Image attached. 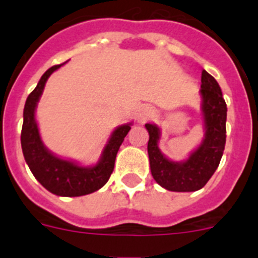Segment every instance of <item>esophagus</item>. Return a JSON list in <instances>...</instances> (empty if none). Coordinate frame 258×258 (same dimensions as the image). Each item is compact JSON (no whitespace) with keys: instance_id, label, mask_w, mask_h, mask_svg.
Returning <instances> with one entry per match:
<instances>
[{"instance_id":"1","label":"esophagus","mask_w":258,"mask_h":258,"mask_svg":"<svg viewBox=\"0 0 258 258\" xmlns=\"http://www.w3.org/2000/svg\"><path fill=\"white\" fill-rule=\"evenodd\" d=\"M154 109H152L151 107H142V108L140 109V113H138V120H140L141 122L147 121L149 118H151L152 116H154Z\"/></svg>"}]
</instances>
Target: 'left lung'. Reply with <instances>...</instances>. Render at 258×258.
Listing matches in <instances>:
<instances>
[{"label":"left lung","mask_w":258,"mask_h":258,"mask_svg":"<svg viewBox=\"0 0 258 258\" xmlns=\"http://www.w3.org/2000/svg\"><path fill=\"white\" fill-rule=\"evenodd\" d=\"M200 94L206 134L203 142L187 160L173 161L164 156L159 149L160 129L155 124H146L150 134L147 151L151 174L166 190L177 192L200 190L220 165L226 143L227 107L218 83L204 70L202 72Z\"/></svg>","instance_id":"obj_1"}]
</instances>
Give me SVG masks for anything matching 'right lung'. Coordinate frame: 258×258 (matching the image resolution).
Wrapping results in <instances>:
<instances>
[{
	"label": "right lung",
	"instance_id": "right-lung-1",
	"mask_svg": "<svg viewBox=\"0 0 258 258\" xmlns=\"http://www.w3.org/2000/svg\"><path fill=\"white\" fill-rule=\"evenodd\" d=\"M63 64L49 68L41 76L35 90L27 98L23 112L20 142L29 169L47 191L58 197H83L99 190L107 183L113 172L116 155L127 132L131 131L132 124L116 127L104 146L101 159L93 166H83L50 152L41 141L35 112L47 79Z\"/></svg>",
	"mask_w": 258,
	"mask_h": 258
}]
</instances>
